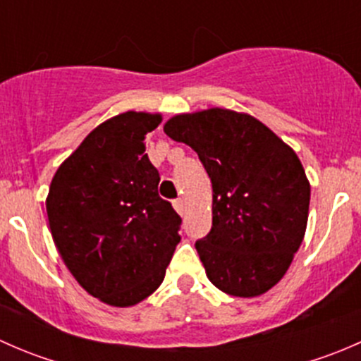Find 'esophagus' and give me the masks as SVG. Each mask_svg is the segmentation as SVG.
I'll return each instance as SVG.
<instances>
[{"instance_id":"esophagus-1","label":"esophagus","mask_w":361,"mask_h":361,"mask_svg":"<svg viewBox=\"0 0 361 361\" xmlns=\"http://www.w3.org/2000/svg\"><path fill=\"white\" fill-rule=\"evenodd\" d=\"M173 206H174V209L178 211V214H183L185 204H183V201H181V199H178V201H174Z\"/></svg>"}]
</instances>
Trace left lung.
I'll return each instance as SVG.
<instances>
[{
	"mask_svg": "<svg viewBox=\"0 0 361 361\" xmlns=\"http://www.w3.org/2000/svg\"><path fill=\"white\" fill-rule=\"evenodd\" d=\"M164 133L199 155L213 185V227L195 243L207 279L232 297L269 292L307 227L311 185L300 159L260 120L227 108L174 115Z\"/></svg>",
	"mask_w": 361,
	"mask_h": 361,
	"instance_id": "8db88e82",
	"label": "left lung"
}]
</instances>
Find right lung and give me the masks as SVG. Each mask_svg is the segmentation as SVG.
<instances>
[{
	"label": "right lung",
	"instance_id": "add662e5",
	"mask_svg": "<svg viewBox=\"0 0 361 361\" xmlns=\"http://www.w3.org/2000/svg\"><path fill=\"white\" fill-rule=\"evenodd\" d=\"M160 113L126 111L90 130L56 171L47 195L54 243L78 285L113 307H130L164 281L181 218L159 197L145 137Z\"/></svg>",
	"mask_w": 361,
	"mask_h": 361
}]
</instances>
